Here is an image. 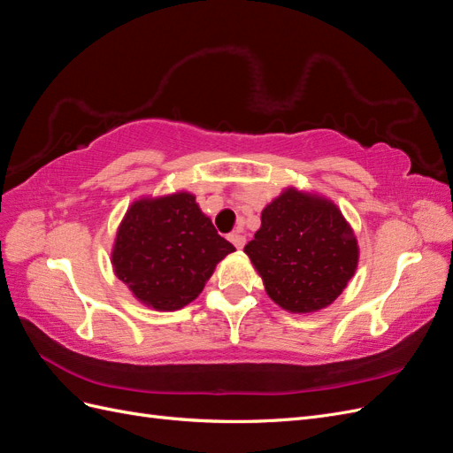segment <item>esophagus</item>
Here are the masks:
<instances>
[{"label":"esophagus","mask_w":453,"mask_h":453,"mask_svg":"<svg viewBox=\"0 0 453 453\" xmlns=\"http://www.w3.org/2000/svg\"><path fill=\"white\" fill-rule=\"evenodd\" d=\"M228 240H230V243H232V245H234V248H236V250H242V248H243V245H245V236L242 234V232H240V230H234V232H230V234H228Z\"/></svg>","instance_id":"esophagus-1"}]
</instances>
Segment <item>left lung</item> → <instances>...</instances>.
Wrapping results in <instances>:
<instances>
[{
    "instance_id": "1",
    "label": "left lung",
    "mask_w": 453,
    "mask_h": 453,
    "mask_svg": "<svg viewBox=\"0 0 453 453\" xmlns=\"http://www.w3.org/2000/svg\"><path fill=\"white\" fill-rule=\"evenodd\" d=\"M273 303L295 313L328 306L357 268V240L333 202L287 188L245 245Z\"/></svg>"
}]
</instances>
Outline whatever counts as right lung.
Segmentation results:
<instances>
[{"instance_id":"right-lung-1","label":"right lung","mask_w":453,"mask_h":453,"mask_svg":"<svg viewBox=\"0 0 453 453\" xmlns=\"http://www.w3.org/2000/svg\"><path fill=\"white\" fill-rule=\"evenodd\" d=\"M232 251L195 196L177 193L130 205L117 232L113 268L143 304L170 311L195 300Z\"/></svg>"}]
</instances>
